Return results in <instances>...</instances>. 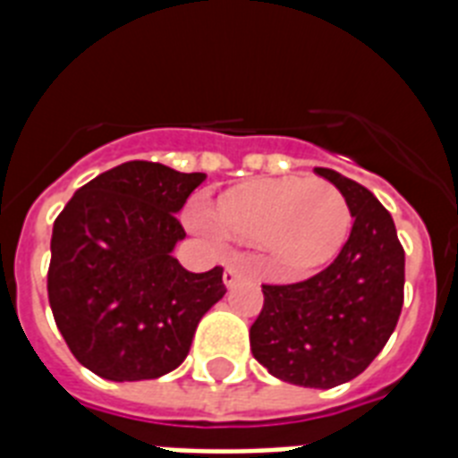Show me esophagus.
I'll return each instance as SVG.
<instances>
[{"mask_svg":"<svg viewBox=\"0 0 458 458\" xmlns=\"http://www.w3.org/2000/svg\"><path fill=\"white\" fill-rule=\"evenodd\" d=\"M242 271L237 268V266H225V273H223V283H225V287H235L240 280H242Z\"/></svg>","mask_w":458,"mask_h":458,"instance_id":"1","label":"esophagus"}]
</instances>
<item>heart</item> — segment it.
I'll use <instances>...</instances> for the list:
<instances>
[{
	"label": "heart",
	"instance_id": "obj_1",
	"mask_svg": "<svg viewBox=\"0 0 458 458\" xmlns=\"http://www.w3.org/2000/svg\"><path fill=\"white\" fill-rule=\"evenodd\" d=\"M214 223L230 237L261 242L283 273L313 271L340 251L352 211L327 180L261 178L218 197ZM194 225L204 228L194 216Z\"/></svg>",
	"mask_w": 458,
	"mask_h": 458
}]
</instances>
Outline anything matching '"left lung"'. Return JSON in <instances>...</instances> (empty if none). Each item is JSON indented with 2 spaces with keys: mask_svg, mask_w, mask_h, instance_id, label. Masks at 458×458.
<instances>
[{
  "mask_svg": "<svg viewBox=\"0 0 458 458\" xmlns=\"http://www.w3.org/2000/svg\"><path fill=\"white\" fill-rule=\"evenodd\" d=\"M349 204L354 225L326 271L294 285H264L251 354L283 383L327 390L369 369L404 304V250L376 194L333 168H316Z\"/></svg>",
  "mask_w": 458,
  "mask_h": 458,
  "instance_id": "left-lung-1",
  "label": "left lung"
}]
</instances>
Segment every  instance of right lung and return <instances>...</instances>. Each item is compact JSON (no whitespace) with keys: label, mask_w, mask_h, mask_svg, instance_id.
<instances>
[{"label":"right lung","mask_w":458,"mask_h":458,"mask_svg":"<svg viewBox=\"0 0 458 458\" xmlns=\"http://www.w3.org/2000/svg\"><path fill=\"white\" fill-rule=\"evenodd\" d=\"M207 173L125 161L71 197L52 230L49 306L78 361L114 383L154 380L185 361L201 316L223 300V268L173 257L180 208Z\"/></svg>","instance_id":"obj_1"}]
</instances>
